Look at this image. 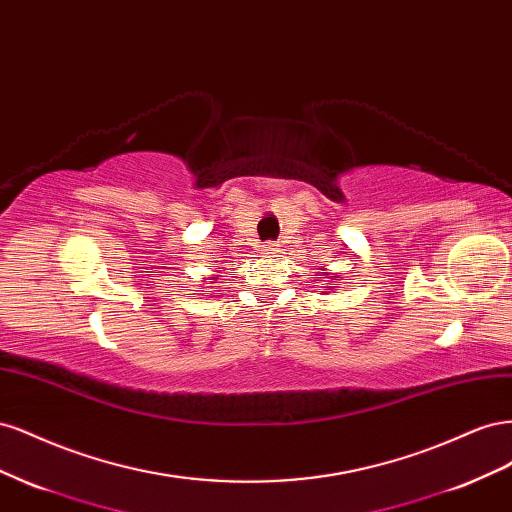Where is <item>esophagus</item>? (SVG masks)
Instances as JSON below:
<instances>
[{"mask_svg":"<svg viewBox=\"0 0 512 512\" xmlns=\"http://www.w3.org/2000/svg\"><path fill=\"white\" fill-rule=\"evenodd\" d=\"M260 252L265 254V256H273V254L280 252V245H277L275 241H265V243L260 245Z\"/></svg>","mask_w":512,"mask_h":512,"instance_id":"obj_1","label":"esophagus"}]
</instances>
